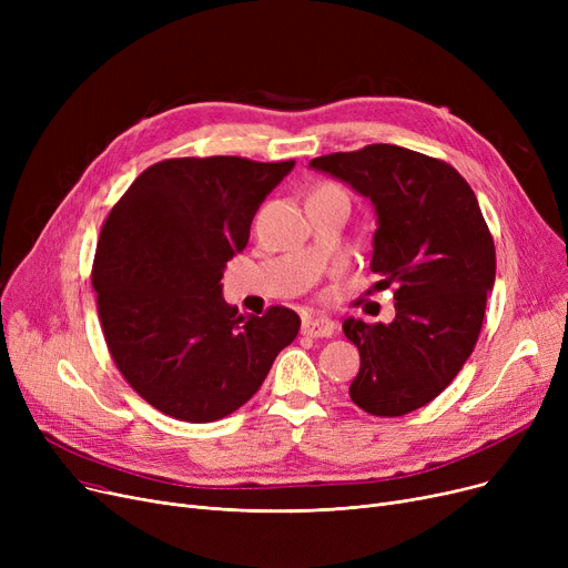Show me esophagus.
Masks as SVG:
<instances>
[{
	"label": "esophagus",
	"instance_id": "obj_1",
	"mask_svg": "<svg viewBox=\"0 0 568 568\" xmlns=\"http://www.w3.org/2000/svg\"><path fill=\"white\" fill-rule=\"evenodd\" d=\"M334 329H336V324L329 317H306L302 324V332L313 338H329L334 334Z\"/></svg>",
	"mask_w": 568,
	"mask_h": 568
}]
</instances>
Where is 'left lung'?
<instances>
[{
	"instance_id": "1",
	"label": "left lung",
	"mask_w": 568,
	"mask_h": 568,
	"mask_svg": "<svg viewBox=\"0 0 568 568\" xmlns=\"http://www.w3.org/2000/svg\"><path fill=\"white\" fill-rule=\"evenodd\" d=\"M377 214L371 272L396 285V317H347L362 366L349 398L375 416H403L454 382L479 338L495 285V244L469 184L449 163L398 144H368L311 161Z\"/></svg>"
}]
</instances>
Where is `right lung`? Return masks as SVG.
I'll use <instances>...</instances> for the list:
<instances>
[{"label":"right lung","instance_id":"obj_1","mask_svg":"<svg viewBox=\"0 0 568 568\" xmlns=\"http://www.w3.org/2000/svg\"><path fill=\"white\" fill-rule=\"evenodd\" d=\"M294 161L168 159L146 168L103 223L92 285L112 359L179 422H219L253 398L302 320L285 306L236 315L225 264Z\"/></svg>","mask_w":568,"mask_h":568}]
</instances>
